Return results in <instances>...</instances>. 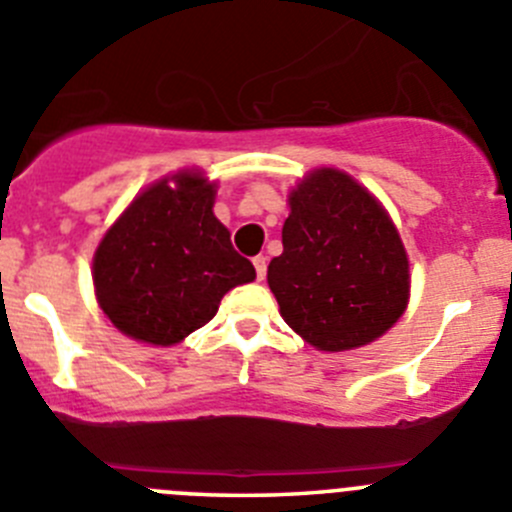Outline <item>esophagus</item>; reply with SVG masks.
Here are the masks:
<instances>
[{
	"instance_id": "1",
	"label": "esophagus",
	"mask_w": 512,
	"mask_h": 512,
	"mask_svg": "<svg viewBox=\"0 0 512 512\" xmlns=\"http://www.w3.org/2000/svg\"><path fill=\"white\" fill-rule=\"evenodd\" d=\"M252 265H255L257 280H265V275H267V257L265 255H257L255 260H252Z\"/></svg>"
}]
</instances>
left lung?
I'll return each instance as SVG.
<instances>
[{
    "mask_svg": "<svg viewBox=\"0 0 512 512\" xmlns=\"http://www.w3.org/2000/svg\"><path fill=\"white\" fill-rule=\"evenodd\" d=\"M267 283L285 324L324 352L382 336L408 303V257L390 216L367 188L334 168L313 170L290 193L283 255Z\"/></svg>",
    "mask_w": 512,
    "mask_h": 512,
    "instance_id": "1",
    "label": "left lung"
}]
</instances>
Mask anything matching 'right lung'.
Instances as JSON below:
<instances>
[{"instance_id": "right-lung-1", "label": "right lung", "mask_w": 512, "mask_h": 512, "mask_svg": "<svg viewBox=\"0 0 512 512\" xmlns=\"http://www.w3.org/2000/svg\"><path fill=\"white\" fill-rule=\"evenodd\" d=\"M173 181L140 193L94 255L101 311L127 336L160 347L209 324L227 290L255 280L211 211L214 186L199 173Z\"/></svg>"}]
</instances>
